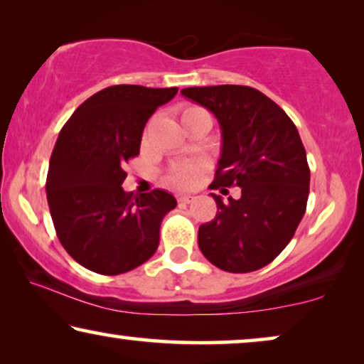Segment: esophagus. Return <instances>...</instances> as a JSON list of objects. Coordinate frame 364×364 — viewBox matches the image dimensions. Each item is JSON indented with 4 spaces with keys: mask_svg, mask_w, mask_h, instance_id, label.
<instances>
[{
    "mask_svg": "<svg viewBox=\"0 0 364 364\" xmlns=\"http://www.w3.org/2000/svg\"><path fill=\"white\" fill-rule=\"evenodd\" d=\"M193 201H194V196H180V198H178V203H180V204H189Z\"/></svg>",
    "mask_w": 364,
    "mask_h": 364,
    "instance_id": "1",
    "label": "esophagus"
}]
</instances>
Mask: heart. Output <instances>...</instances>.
Returning <instances> with one entry per match:
<instances>
[{
    "label": "heart",
    "instance_id": "obj_1",
    "mask_svg": "<svg viewBox=\"0 0 364 364\" xmlns=\"http://www.w3.org/2000/svg\"><path fill=\"white\" fill-rule=\"evenodd\" d=\"M203 109H199L196 105H189L183 110L181 119H186L188 115L194 114V112H201ZM201 165L196 161H184V163H176L170 168V173H168L166 180L170 184L176 188H191L198 183L199 175H201Z\"/></svg>",
    "mask_w": 364,
    "mask_h": 364
}]
</instances>
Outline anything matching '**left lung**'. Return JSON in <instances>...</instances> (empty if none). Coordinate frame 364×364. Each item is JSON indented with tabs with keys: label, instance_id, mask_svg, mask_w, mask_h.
Wrapping results in <instances>:
<instances>
[{
	"label": "left lung",
	"instance_id": "left-lung-1",
	"mask_svg": "<svg viewBox=\"0 0 364 364\" xmlns=\"http://www.w3.org/2000/svg\"><path fill=\"white\" fill-rule=\"evenodd\" d=\"M181 94L211 110L221 127V158L209 188H240L239 199L211 194L218 213L199 226V249L226 272L262 269L287 247L306 209L310 168L299 130L252 87H188Z\"/></svg>",
	"mask_w": 364,
	"mask_h": 364
}]
</instances>
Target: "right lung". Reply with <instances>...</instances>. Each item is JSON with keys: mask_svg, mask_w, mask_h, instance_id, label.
<instances>
[{"mask_svg": "<svg viewBox=\"0 0 364 364\" xmlns=\"http://www.w3.org/2000/svg\"><path fill=\"white\" fill-rule=\"evenodd\" d=\"M178 87L112 85L89 97L60 130L46 193L55 232L82 267L102 275L136 269L156 252L173 194L125 193L124 165L140 153L141 133Z\"/></svg>", "mask_w": 364, "mask_h": 364, "instance_id": "1", "label": "right lung"}]
</instances>
